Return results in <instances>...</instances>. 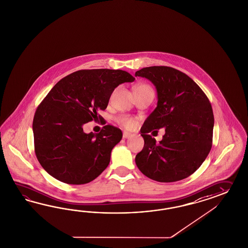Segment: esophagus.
<instances>
[{"instance_id":"1","label":"esophagus","mask_w":248,"mask_h":248,"mask_svg":"<svg viewBox=\"0 0 248 248\" xmlns=\"http://www.w3.org/2000/svg\"><path fill=\"white\" fill-rule=\"evenodd\" d=\"M132 135H133V134H131V133L124 132V134H123V137H124V139H127V138H130Z\"/></svg>"}]
</instances>
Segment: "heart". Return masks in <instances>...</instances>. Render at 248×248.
Here are the masks:
<instances>
[{
  "label": "heart",
  "mask_w": 248,
  "mask_h": 248,
  "mask_svg": "<svg viewBox=\"0 0 248 248\" xmlns=\"http://www.w3.org/2000/svg\"><path fill=\"white\" fill-rule=\"evenodd\" d=\"M143 88H152L149 85L146 84H141V85H137L134 87V89H143ZM117 123L118 124L121 125L122 127L125 128V129H134L136 125V119L134 117H131L126 114H122L120 116L117 117Z\"/></svg>",
  "instance_id": "obj_1"
}]
</instances>
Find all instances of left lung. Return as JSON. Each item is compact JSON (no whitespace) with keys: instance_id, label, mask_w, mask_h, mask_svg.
<instances>
[{"instance_id":"obj_1","label":"left lung","mask_w":248,"mask_h":248,"mask_svg":"<svg viewBox=\"0 0 248 248\" xmlns=\"http://www.w3.org/2000/svg\"><path fill=\"white\" fill-rule=\"evenodd\" d=\"M135 77L151 81L158 96L157 107L141 128L144 146L135 157L137 167L159 182L187 178L211 150L214 115L210 102L194 81L173 67H143ZM161 127L166 128V134L156 144L147 134Z\"/></svg>"}]
</instances>
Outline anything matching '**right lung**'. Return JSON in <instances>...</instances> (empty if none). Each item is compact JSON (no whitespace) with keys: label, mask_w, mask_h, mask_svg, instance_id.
<instances>
[{"label":"right lung","mask_w":248,"mask_h":248,"mask_svg":"<svg viewBox=\"0 0 248 248\" xmlns=\"http://www.w3.org/2000/svg\"><path fill=\"white\" fill-rule=\"evenodd\" d=\"M134 77L120 69H85L59 81L34 114L35 154L53 178L86 184L107 169L113 148L121 141L119 128L105 125L99 134H86L83 125L99 119L114 88Z\"/></svg>","instance_id":"obj_1"}]
</instances>
